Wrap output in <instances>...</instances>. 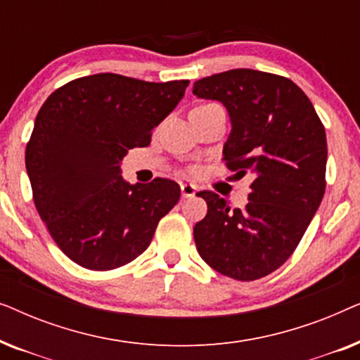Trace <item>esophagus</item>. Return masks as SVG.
Masks as SVG:
<instances>
[{
  "instance_id": "1",
  "label": "esophagus",
  "mask_w": 360,
  "mask_h": 360,
  "mask_svg": "<svg viewBox=\"0 0 360 360\" xmlns=\"http://www.w3.org/2000/svg\"><path fill=\"white\" fill-rule=\"evenodd\" d=\"M180 190H181V196H184V198H193L196 193V186L191 184H180Z\"/></svg>"
}]
</instances>
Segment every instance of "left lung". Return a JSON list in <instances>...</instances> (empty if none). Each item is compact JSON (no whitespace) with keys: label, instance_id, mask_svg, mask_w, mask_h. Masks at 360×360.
<instances>
[{"label":"left lung","instance_id":"1","mask_svg":"<svg viewBox=\"0 0 360 360\" xmlns=\"http://www.w3.org/2000/svg\"><path fill=\"white\" fill-rule=\"evenodd\" d=\"M193 95L229 112L223 160L250 175L249 203L233 210L214 191H200L208 213L195 224L201 259L240 282L262 278L287 262L326 190V132L302 88L290 78L236 68L201 78Z\"/></svg>","mask_w":360,"mask_h":360}]
</instances>
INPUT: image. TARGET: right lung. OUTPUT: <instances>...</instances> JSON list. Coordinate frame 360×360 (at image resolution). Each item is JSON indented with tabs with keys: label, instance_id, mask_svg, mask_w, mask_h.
Segmentation results:
<instances>
[{
	"label": "right lung",
	"instance_id": "1",
	"mask_svg": "<svg viewBox=\"0 0 360 360\" xmlns=\"http://www.w3.org/2000/svg\"><path fill=\"white\" fill-rule=\"evenodd\" d=\"M188 83L98 73L65 83L41 106L26 147L32 198L52 239L75 264L100 272L129 264L176 205L175 181L129 185L121 160L150 144L152 129Z\"/></svg>",
	"mask_w": 360,
	"mask_h": 360
}]
</instances>
